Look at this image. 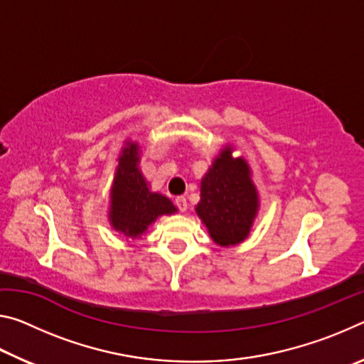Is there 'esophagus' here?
<instances>
[{
  "mask_svg": "<svg viewBox=\"0 0 364 364\" xmlns=\"http://www.w3.org/2000/svg\"><path fill=\"white\" fill-rule=\"evenodd\" d=\"M175 204H176L178 210H180V212H186V210H188V200H186V197H183V196L176 197Z\"/></svg>",
  "mask_w": 364,
  "mask_h": 364,
  "instance_id": "esophagus-1",
  "label": "esophagus"
}]
</instances>
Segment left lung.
<instances>
[{"label": "left lung", "instance_id": "8db88e82", "mask_svg": "<svg viewBox=\"0 0 364 364\" xmlns=\"http://www.w3.org/2000/svg\"><path fill=\"white\" fill-rule=\"evenodd\" d=\"M196 212L212 241L221 247L242 242L258 212V193L244 157H232L226 146L215 157L200 181V202Z\"/></svg>", "mask_w": 364, "mask_h": 364}]
</instances>
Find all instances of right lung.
Masks as SVG:
<instances>
[{"label":"right lung","mask_w":364,"mask_h":364,"mask_svg":"<svg viewBox=\"0 0 364 364\" xmlns=\"http://www.w3.org/2000/svg\"><path fill=\"white\" fill-rule=\"evenodd\" d=\"M117 160L119 164L110 189L109 221L115 231L136 239L159 217L175 213L176 207L168 197L149 189V184L138 167V143L127 141Z\"/></svg>","instance_id":"obj_1"}]
</instances>
